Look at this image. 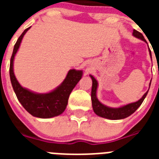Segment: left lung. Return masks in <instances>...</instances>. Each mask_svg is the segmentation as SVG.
Segmentation results:
<instances>
[{
    "mask_svg": "<svg viewBox=\"0 0 159 159\" xmlns=\"http://www.w3.org/2000/svg\"><path fill=\"white\" fill-rule=\"evenodd\" d=\"M133 36L135 37L139 38L140 40H143L146 42L145 38L143 36L141 32H138L135 29L133 31ZM150 52V56L151 57V50H149ZM91 78L92 80V107H93V111L97 116H100V117L105 118V119H112V120H117V119H123L125 118L128 117L130 115L134 113L138 108L139 107L140 105L143 103V100L147 96L148 91L146 92L143 96L139 100H138L137 102H131L129 104L124 105L123 107L118 108H113V107H109L107 106H105L102 103H101L96 96V92H97V88H98V83L97 80L92 76V75H90ZM150 86H151V83H150Z\"/></svg>",
    "mask_w": 159,
    "mask_h": 159,
    "instance_id": "obj_1",
    "label": "left lung"
}]
</instances>
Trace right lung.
Here are the masks:
<instances>
[{"mask_svg": "<svg viewBox=\"0 0 159 159\" xmlns=\"http://www.w3.org/2000/svg\"><path fill=\"white\" fill-rule=\"evenodd\" d=\"M30 28H28L24 31L14 45L10 60L9 75L15 94L25 110L35 117L49 119L60 116L64 111L71 91L82 78L83 71L75 69L69 70L62 84L48 93H35L23 88L14 75L13 60L24 36Z\"/></svg>", "mask_w": 159, "mask_h": 159, "instance_id": "right-lung-1", "label": "right lung"}]
</instances>
